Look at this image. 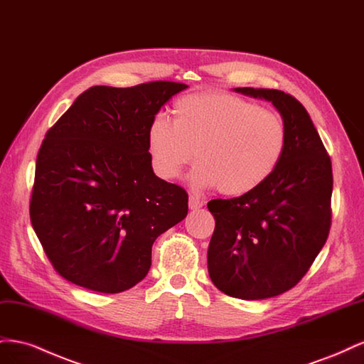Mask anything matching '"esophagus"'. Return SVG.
I'll return each instance as SVG.
<instances>
[{"instance_id": "obj_1", "label": "esophagus", "mask_w": 364, "mask_h": 364, "mask_svg": "<svg viewBox=\"0 0 364 364\" xmlns=\"http://www.w3.org/2000/svg\"><path fill=\"white\" fill-rule=\"evenodd\" d=\"M203 205V200H200L199 197L190 196V209H193V211H197V209H200Z\"/></svg>"}]
</instances>
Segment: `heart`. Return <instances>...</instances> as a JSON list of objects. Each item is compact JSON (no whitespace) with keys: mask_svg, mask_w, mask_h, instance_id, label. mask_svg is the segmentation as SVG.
Wrapping results in <instances>:
<instances>
[{"mask_svg":"<svg viewBox=\"0 0 364 364\" xmlns=\"http://www.w3.org/2000/svg\"><path fill=\"white\" fill-rule=\"evenodd\" d=\"M153 168L176 179L193 158L190 181L197 188L226 196L257 190L278 168L287 147L284 119L229 92L183 95L173 105V121L156 115L147 129Z\"/></svg>","mask_w":364,"mask_h":364,"instance_id":"obj_1","label":"heart"}]
</instances>
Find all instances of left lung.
<instances>
[{"label":"left lung","mask_w":364,"mask_h":364,"mask_svg":"<svg viewBox=\"0 0 364 364\" xmlns=\"http://www.w3.org/2000/svg\"><path fill=\"white\" fill-rule=\"evenodd\" d=\"M272 102L287 127L278 168L257 190L215 199L208 272L215 287L257 301L293 289L311 267L331 228L333 167L306 109L278 90L235 87Z\"/></svg>","instance_id":"1"}]
</instances>
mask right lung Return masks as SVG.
Masks as SVG:
<instances>
[{
    "label": "right lung",
    "instance_id": "1",
    "mask_svg": "<svg viewBox=\"0 0 364 364\" xmlns=\"http://www.w3.org/2000/svg\"><path fill=\"white\" fill-rule=\"evenodd\" d=\"M186 85L92 86L46 135L30 200L53 267L87 290L119 293L146 278L151 246L188 214V194L153 173L147 129Z\"/></svg>",
    "mask_w": 364,
    "mask_h": 364
}]
</instances>
